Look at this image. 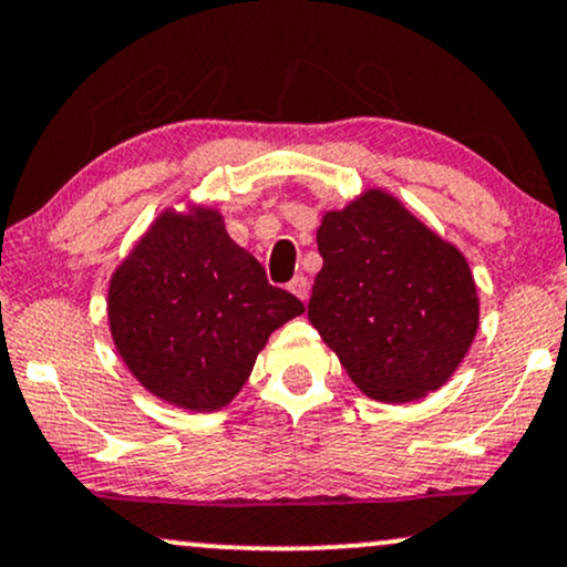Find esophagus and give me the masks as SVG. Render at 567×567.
<instances>
[{
	"instance_id": "esophagus-1",
	"label": "esophagus",
	"mask_w": 567,
	"mask_h": 567,
	"mask_svg": "<svg viewBox=\"0 0 567 567\" xmlns=\"http://www.w3.org/2000/svg\"><path fill=\"white\" fill-rule=\"evenodd\" d=\"M288 288H290L292 296H298L300 300H303V303H306V300H308V292H311V285H308V277H303V275L292 277Z\"/></svg>"
}]
</instances>
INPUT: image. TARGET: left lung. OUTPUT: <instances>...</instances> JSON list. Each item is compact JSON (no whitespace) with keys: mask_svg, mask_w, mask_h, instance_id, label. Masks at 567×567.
Instances as JSON below:
<instances>
[{"mask_svg":"<svg viewBox=\"0 0 567 567\" xmlns=\"http://www.w3.org/2000/svg\"><path fill=\"white\" fill-rule=\"evenodd\" d=\"M308 319L361 392L411 403L453 377L478 329L468 261L395 196L367 190L317 230Z\"/></svg>","mask_w":567,"mask_h":567,"instance_id":"8db88e82","label":"left lung"}]
</instances>
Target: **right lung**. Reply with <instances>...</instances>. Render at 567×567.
Segmentation results:
<instances>
[{
  "label": "right lung",
  "instance_id": "right-lung-1",
  "mask_svg": "<svg viewBox=\"0 0 567 567\" xmlns=\"http://www.w3.org/2000/svg\"><path fill=\"white\" fill-rule=\"evenodd\" d=\"M110 329L133 377L188 411L238 395L269 334L306 306L225 230L221 214L167 209L110 282Z\"/></svg>",
  "mask_w": 567,
  "mask_h": 567
}]
</instances>
